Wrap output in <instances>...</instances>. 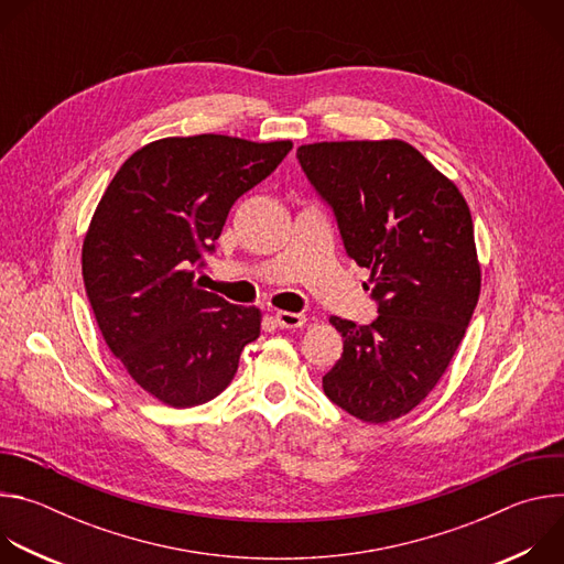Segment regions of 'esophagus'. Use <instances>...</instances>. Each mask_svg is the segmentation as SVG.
I'll use <instances>...</instances> for the list:
<instances>
[{"label":"esophagus","instance_id":"1","mask_svg":"<svg viewBox=\"0 0 564 564\" xmlns=\"http://www.w3.org/2000/svg\"><path fill=\"white\" fill-rule=\"evenodd\" d=\"M279 328H301L305 324V314L301 312H285V310H279L274 314Z\"/></svg>","mask_w":564,"mask_h":564}]
</instances>
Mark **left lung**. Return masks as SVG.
Instances as JSON below:
<instances>
[{
    "label": "left lung",
    "instance_id": "8db88e82",
    "mask_svg": "<svg viewBox=\"0 0 564 564\" xmlns=\"http://www.w3.org/2000/svg\"><path fill=\"white\" fill-rule=\"evenodd\" d=\"M337 220L344 250L370 270L379 316H330L341 359L324 375L333 404L368 424L411 413L451 364L479 296L473 220L459 189L404 140L296 149Z\"/></svg>",
    "mask_w": 564,
    "mask_h": 564
}]
</instances>
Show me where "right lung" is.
I'll use <instances>...</instances> for the list:
<instances>
[{
    "instance_id": "1",
    "label": "right lung",
    "mask_w": 564,
    "mask_h": 564,
    "mask_svg": "<svg viewBox=\"0 0 564 564\" xmlns=\"http://www.w3.org/2000/svg\"><path fill=\"white\" fill-rule=\"evenodd\" d=\"M292 142L165 138L135 151L109 183L83 248L98 328L133 381L174 409L205 404L261 335L257 307L194 281L231 205L265 181Z\"/></svg>"
}]
</instances>
